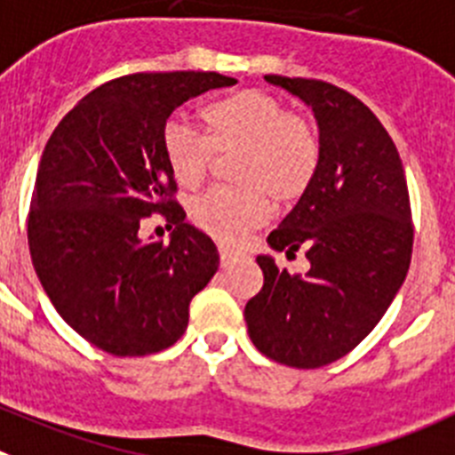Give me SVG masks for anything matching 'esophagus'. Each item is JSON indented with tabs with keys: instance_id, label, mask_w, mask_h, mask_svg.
Masks as SVG:
<instances>
[{
	"instance_id": "34e87169",
	"label": "esophagus",
	"mask_w": 455,
	"mask_h": 455,
	"mask_svg": "<svg viewBox=\"0 0 455 455\" xmlns=\"http://www.w3.org/2000/svg\"><path fill=\"white\" fill-rule=\"evenodd\" d=\"M220 260H222V267H228L235 260V251L227 244H220Z\"/></svg>"
}]
</instances>
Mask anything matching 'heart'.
Instances as JSON below:
<instances>
[{
  "label": "heart",
  "instance_id": "b5f03b06",
  "mask_svg": "<svg viewBox=\"0 0 455 455\" xmlns=\"http://www.w3.org/2000/svg\"><path fill=\"white\" fill-rule=\"evenodd\" d=\"M208 136L172 117L163 129V154L183 188H195L211 170L212 151L240 149L235 188H211L190 202V218L220 243H233L269 218L272 202H297L319 165V140L301 116L258 90H240L204 108Z\"/></svg>",
  "mask_w": 455,
  "mask_h": 455
}]
</instances>
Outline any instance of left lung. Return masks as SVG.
<instances>
[{"mask_svg":"<svg viewBox=\"0 0 455 455\" xmlns=\"http://www.w3.org/2000/svg\"><path fill=\"white\" fill-rule=\"evenodd\" d=\"M304 101L319 133V165L297 206L267 235L274 251L306 249L310 269L256 256L263 290L244 306L249 338L281 365L315 370L349 354L390 308L412 253L411 199L399 151L360 100L315 79L267 75Z\"/></svg>","mask_w":455,"mask_h":455,"instance_id":"obj_1","label":"left lung"}]
</instances>
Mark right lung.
<instances>
[{
    "mask_svg": "<svg viewBox=\"0 0 455 455\" xmlns=\"http://www.w3.org/2000/svg\"><path fill=\"white\" fill-rule=\"evenodd\" d=\"M233 84L218 72L122 76L85 95L44 147L28 212L31 260L60 317L106 354L174 345L192 297L218 272V247L170 199L177 183L163 129L188 100ZM151 212L168 220L170 243L137 235Z\"/></svg>",
    "mask_w": 455,
    "mask_h": 455,
    "instance_id": "add662e5",
    "label": "right lung"
}]
</instances>
